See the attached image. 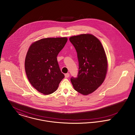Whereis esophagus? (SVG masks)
<instances>
[{
  "mask_svg": "<svg viewBox=\"0 0 135 135\" xmlns=\"http://www.w3.org/2000/svg\"><path fill=\"white\" fill-rule=\"evenodd\" d=\"M70 76V74L69 73H66L65 74V78H68Z\"/></svg>",
  "mask_w": 135,
  "mask_h": 135,
  "instance_id": "1",
  "label": "esophagus"
}]
</instances>
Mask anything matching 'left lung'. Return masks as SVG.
Wrapping results in <instances>:
<instances>
[{
	"mask_svg": "<svg viewBox=\"0 0 135 135\" xmlns=\"http://www.w3.org/2000/svg\"><path fill=\"white\" fill-rule=\"evenodd\" d=\"M69 39L76 50L79 64L77 77H71V83L77 92L88 95L105 78L108 61L104 49L100 40L91 34L74 36Z\"/></svg>",
	"mask_w": 135,
	"mask_h": 135,
	"instance_id": "obj_1",
	"label": "left lung"
}]
</instances>
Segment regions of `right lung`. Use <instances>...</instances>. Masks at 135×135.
Listing matches in <instances>:
<instances>
[{
    "label": "right lung",
    "mask_w": 135,
    "mask_h": 135,
    "mask_svg": "<svg viewBox=\"0 0 135 135\" xmlns=\"http://www.w3.org/2000/svg\"><path fill=\"white\" fill-rule=\"evenodd\" d=\"M67 41V37L42 38L30 47L25 60V72L30 83L39 93H54L64 77L57 57Z\"/></svg>",
    "instance_id": "add662e5"
}]
</instances>
